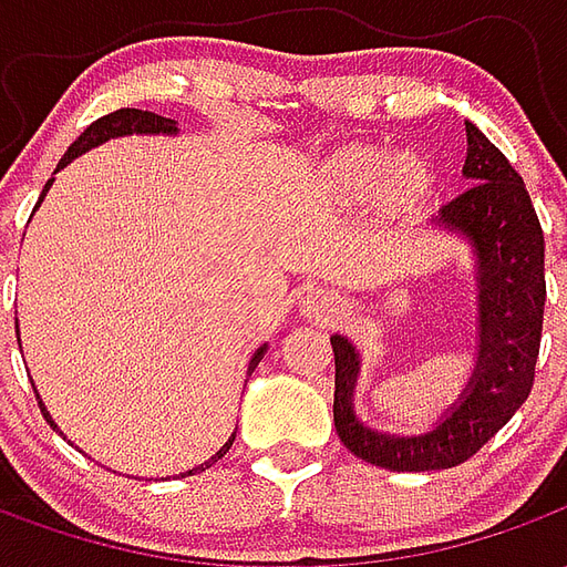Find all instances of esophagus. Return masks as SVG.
<instances>
[{
	"instance_id": "esophagus-1",
	"label": "esophagus",
	"mask_w": 567,
	"mask_h": 567,
	"mask_svg": "<svg viewBox=\"0 0 567 567\" xmlns=\"http://www.w3.org/2000/svg\"><path fill=\"white\" fill-rule=\"evenodd\" d=\"M303 312L321 321L337 319V316L343 312V300H340V295H333V291L312 288V291H307V297H303Z\"/></svg>"
}]
</instances>
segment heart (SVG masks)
Here are the masks:
<instances>
[{
    "mask_svg": "<svg viewBox=\"0 0 567 567\" xmlns=\"http://www.w3.org/2000/svg\"><path fill=\"white\" fill-rule=\"evenodd\" d=\"M331 182L343 194H370L373 187H380L392 175L394 197H416L425 187V166L413 157L394 166V161L385 151L377 148H349L331 163Z\"/></svg>",
    "mask_w": 567,
    "mask_h": 567,
    "instance_id": "1",
    "label": "heart"
}]
</instances>
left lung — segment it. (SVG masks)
I'll return each instance as SVG.
<instances>
[{
  "label": "left lung",
  "mask_w": 567,
  "mask_h": 567,
  "mask_svg": "<svg viewBox=\"0 0 567 567\" xmlns=\"http://www.w3.org/2000/svg\"><path fill=\"white\" fill-rule=\"evenodd\" d=\"M471 182L434 221L462 234L476 255V364L458 401L425 434H385L358 422V349L333 333V425L346 450L385 471H443L467 462L507 425L535 385L544 331V230L523 175L467 124Z\"/></svg>",
  "instance_id": "obj_1"
}]
</instances>
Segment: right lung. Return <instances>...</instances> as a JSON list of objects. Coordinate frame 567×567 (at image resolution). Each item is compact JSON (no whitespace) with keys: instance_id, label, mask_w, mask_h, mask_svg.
I'll use <instances>...</instances> for the list:
<instances>
[{"instance_id":"1","label":"right lung","mask_w":567,"mask_h":567,"mask_svg":"<svg viewBox=\"0 0 567 567\" xmlns=\"http://www.w3.org/2000/svg\"><path fill=\"white\" fill-rule=\"evenodd\" d=\"M133 133H145V136H157V133H166V136H173V133H178V127H175L173 117H161V115H154V112H142V109H117V112H112V115H103L100 121H93L91 127L84 130L79 140L69 145L66 154H63V157H60V163H56V173H60V169H63L66 163L75 161L79 154H84V151L96 148V145H103V142H109V140H117V136H133ZM51 185H54V178H48V185H44L39 203H42L44 194H48V187H51ZM18 343H20V333H18ZM264 352H267V346H260L258 352L251 355V361H248V377L255 373V368H258V361L264 358ZM35 398H39V394H35ZM39 406H42L44 419H48V422L54 425V419H51V413L44 410L42 401H39ZM234 440H236V431L230 434V440L224 443L221 450L212 455L209 462H203V464H197V467H190V471H185L182 476H194V474H199V471L212 467V464L218 462L221 455H227V450L234 446Z\"/></svg>"}]
</instances>
